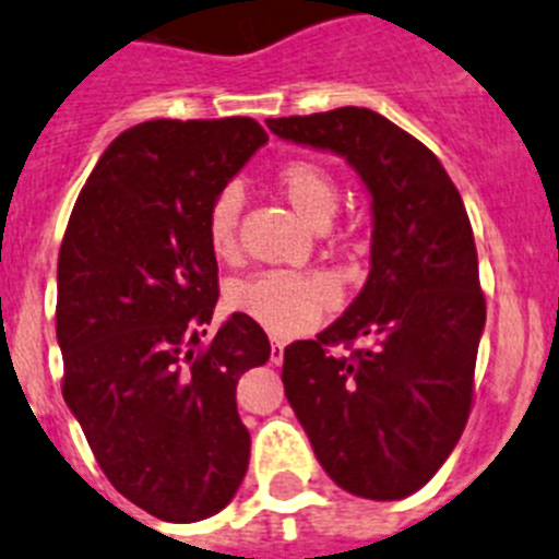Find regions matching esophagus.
<instances>
[{"mask_svg":"<svg viewBox=\"0 0 559 559\" xmlns=\"http://www.w3.org/2000/svg\"><path fill=\"white\" fill-rule=\"evenodd\" d=\"M270 361L273 364L284 361V342H281V338H273V342H270Z\"/></svg>","mask_w":559,"mask_h":559,"instance_id":"esophagus-1","label":"esophagus"}]
</instances>
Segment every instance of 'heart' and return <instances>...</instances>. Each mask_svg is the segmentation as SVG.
Returning a JSON list of instances; mask_svg holds the SVG:
<instances>
[{"instance_id": "obj_1", "label": "heart", "mask_w": 559, "mask_h": 559, "mask_svg": "<svg viewBox=\"0 0 559 559\" xmlns=\"http://www.w3.org/2000/svg\"><path fill=\"white\" fill-rule=\"evenodd\" d=\"M275 187L309 226L325 228L338 209V185L328 168L311 159H292L275 174ZM239 215L242 192L223 187L209 203L206 242L221 262H234L239 253ZM228 304L278 336H297L320 325L338 304V286L325 273L264 270L237 281L228 289Z\"/></svg>"}]
</instances>
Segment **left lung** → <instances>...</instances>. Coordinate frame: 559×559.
<instances>
[{"mask_svg": "<svg viewBox=\"0 0 559 559\" xmlns=\"http://www.w3.org/2000/svg\"><path fill=\"white\" fill-rule=\"evenodd\" d=\"M292 143L350 162L372 195V270L317 338L284 350V391L328 477L403 499L441 468L472 414L485 328L477 248L438 156L367 107L267 118ZM369 337V348H353ZM342 343L347 357L330 353Z\"/></svg>", "mask_w": 559, "mask_h": 559, "instance_id": "obj_1", "label": "left lung"}]
</instances>
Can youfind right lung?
I'll return each mask as SVG.
<instances>
[{"label":"right lung","instance_id":"obj_1","mask_svg":"<svg viewBox=\"0 0 559 559\" xmlns=\"http://www.w3.org/2000/svg\"><path fill=\"white\" fill-rule=\"evenodd\" d=\"M267 143L253 118L145 121L109 143L57 259L62 397L115 491L162 521L215 515L237 493L250 432L237 380L267 333L217 306L206 212Z\"/></svg>","mask_w":559,"mask_h":559}]
</instances>
